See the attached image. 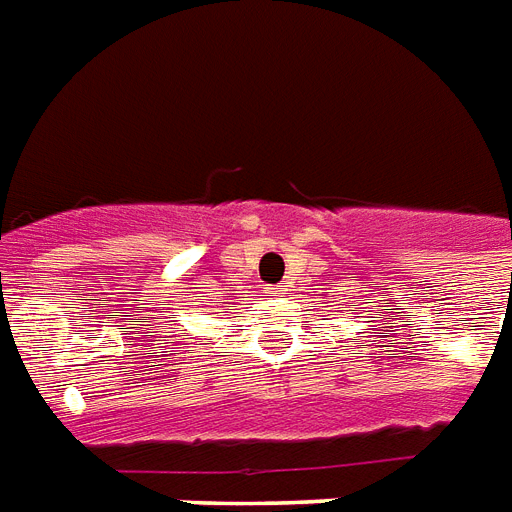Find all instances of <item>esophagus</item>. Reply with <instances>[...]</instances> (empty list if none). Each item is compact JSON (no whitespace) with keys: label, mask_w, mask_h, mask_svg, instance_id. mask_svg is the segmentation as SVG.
Listing matches in <instances>:
<instances>
[{"label":"esophagus","mask_w":512,"mask_h":512,"mask_svg":"<svg viewBox=\"0 0 512 512\" xmlns=\"http://www.w3.org/2000/svg\"><path fill=\"white\" fill-rule=\"evenodd\" d=\"M280 294H283L280 288H272V297H280Z\"/></svg>","instance_id":"34e87169"}]
</instances>
